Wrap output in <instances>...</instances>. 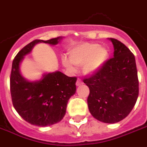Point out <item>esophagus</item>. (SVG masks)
I'll return each mask as SVG.
<instances>
[{"instance_id":"34e87169","label":"esophagus","mask_w":147,"mask_h":147,"mask_svg":"<svg viewBox=\"0 0 147 147\" xmlns=\"http://www.w3.org/2000/svg\"><path fill=\"white\" fill-rule=\"evenodd\" d=\"M82 83H83V82H82V81H81L80 79H78V80H77V81H76V86H80V85H81Z\"/></svg>"}]
</instances>
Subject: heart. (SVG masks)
Returning <instances> with one entry per match:
<instances>
[{
  "label": "heart",
  "mask_w": 147,
  "mask_h": 147,
  "mask_svg": "<svg viewBox=\"0 0 147 147\" xmlns=\"http://www.w3.org/2000/svg\"><path fill=\"white\" fill-rule=\"evenodd\" d=\"M109 57V50L105 46H99L97 43H83L70 52V60L76 65H83V72L92 75L103 66ZM64 66L71 68V64L65 58Z\"/></svg>",
  "instance_id": "heart-1"
}]
</instances>
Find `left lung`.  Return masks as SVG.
I'll use <instances>...</instances> for the list:
<instances>
[{"mask_svg": "<svg viewBox=\"0 0 147 147\" xmlns=\"http://www.w3.org/2000/svg\"><path fill=\"white\" fill-rule=\"evenodd\" d=\"M109 39L113 45V57L83 82L90 89L87 104L91 115L99 121L115 123L136 105L139 80L134 54L120 41Z\"/></svg>", "mask_w": 147, "mask_h": 147, "instance_id": "8db88e82", "label": "left lung"}]
</instances>
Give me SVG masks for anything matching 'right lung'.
Masks as SVG:
<instances>
[{
    "mask_svg": "<svg viewBox=\"0 0 147 147\" xmlns=\"http://www.w3.org/2000/svg\"><path fill=\"white\" fill-rule=\"evenodd\" d=\"M62 38L34 40L24 46L12 61L10 77L12 104L24 120L35 126H50L64 118L67 102L76 94L77 78L68 77L57 71L44 73L41 80L29 81L22 76L20 64L38 43L55 45Z\"/></svg>",
    "mask_w": 147,
    "mask_h": 147,
    "instance_id": "right-lung-1",
    "label": "right lung"
}]
</instances>
